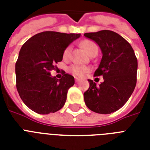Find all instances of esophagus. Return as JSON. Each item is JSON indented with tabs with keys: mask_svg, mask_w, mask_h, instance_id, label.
I'll return each mask as SVG.
<instances>
[{
	"mask_svg": "<svg viewBox=\"0 0 150 150\" xmlns=\"http://www.w3.org/2000/svg\"><path fill=\"white\" fill-rule=\"evenodd\" d=\"M80 81L79 79H78V78H75V82H79Z\"/></svg>",
	"mask_w": 150,
	"mask_h": 150,
	"instance_id": "34e87169",
	"label": "esophagus"
}]
</instances>
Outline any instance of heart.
I'll return each mask as SVG.
<instances>
[{"label": "heart", "instance_id": "1", "mask_svg": "<svg viewBox=\"0 0 150 150\" xmlns=\"http://www.w3.org/2000/svg\"><path fill=\"white\" fill-rule=\"evenodd\" d=\"M81 45L84 50L86 51V53L89 54V56L95 53L98 52V47L96 45L95 42L92 40H84L82 41ZM71 53V47H68L64 51V58H68ZM70 71L75 75V76H82L87 71V68L83 66L79 65H71L70 67Z\"/></svg>", "mask_w": 150, "mask_h": 150}]
</instances>
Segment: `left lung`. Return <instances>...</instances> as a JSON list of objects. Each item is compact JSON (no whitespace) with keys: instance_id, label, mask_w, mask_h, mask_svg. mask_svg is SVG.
<instances>
[{"instance_id":"8db88e82","label":"left lung","mask_w":150,"mask_h":150,"mask_svg":"<svg viewBox=\"0 0 150 150\" xmlns=\"http://www.w3.org/2000/svg\"><path fill=\"white\" fill-rule=\"evenodd\" d=\"M84 36L96 42L102 51L94 76L103 75L104 80L99 86L88 80L89 88L84 93L85 103L92 111L111 114L125 104L135 89L137 58L130 43L117 33L101 30Z\"/></svg>"}]
</instances>
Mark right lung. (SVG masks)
I'll list each match as a JSON object with an SVG mask.
<instances>
[{"mask_svg":"<svg viewBox=\"0 0 150 150\" xmlns=\"http://www.w3.org/2000/svg\"><path fill=\"white\" fill-rule=\"evenodd\" d=\"M80 36V33L46 31L34 35L22 45L15 64L16 88L29 109L48 114L64 107L75 79L64 72L57 79L51 76L50 71L62 61L68 46Z\"/></svg>","mask_w":150,"mask_h":150,"instance_id":"1","label":"right lung"}]
</instances>
